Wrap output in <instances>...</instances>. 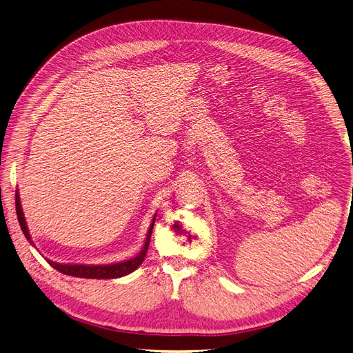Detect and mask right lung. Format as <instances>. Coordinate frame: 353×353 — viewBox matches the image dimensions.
I'll return each mask as SVG.
<instances>
[{
	"label": "right lung",
	"mask_w": 353,
	"mask_h": 353,
	"mask_svg": "<svg viewBox=\"0 0 353 353\" xmlns=\"http://www.w3.org/2000/svg\"><path fill=\"white\" fill-rule=\"evenodd\" d=\"M15 210H17V218L21 226V231L24 234V236L32 242V236L28 234V229H27V223L24 219V214H23V209H21V203H20V196L19 192H15ZM154 221L156 218L152 219L150 229L147 232V238L144 242V247L140 251V254L128 259V261L124 263H118V264H111V265H79V264H57L54 261H50L48 259V263L57 271H60L62 274L66 275H72V277H81V279H118V277H124V275L132 272L134 270L139 268L144 258L145 254L148 251V245H150V238H151V232H152V226H154Z\"/></svg>",
	"instance_id": "obj_1"
}]
</instances>
